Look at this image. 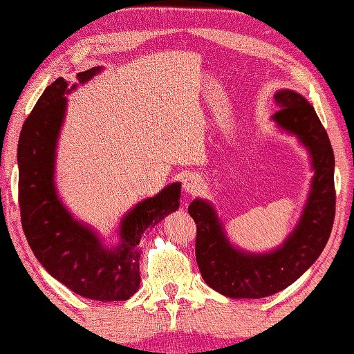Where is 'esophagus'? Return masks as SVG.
<instances>
[{
    "instance_id": "esophagus-1",
    "label": "esophagus",
    "mask_w": 354,
    "mask_h": 354,
    "mask_svg": "<svg viewBox=\"0 0 354 354\" xmlns=\"http://www.w3.org/2000/svg\"><path fill=\"white\" fill-rule=\"evenodd\" d=\"M183 192L188 194H196L203 187V178L198 176V174H188V176L183 178L182 182Z\"/></svg>"
}]
</instances>
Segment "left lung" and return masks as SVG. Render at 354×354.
Here are the masks:
<instances>
[{"label":"left lung","mask_w":354,"mask_h":354,"mask_svg":"<svg viewBox=\"0 0 354 354\" xmlns=\"http://www.w3.org/2000/svg\"><path fill=\"white\" fill-rule=\"evenodd\" d=\"M274 100L279 110L273 121L306 147L315 171L294 232L271 252H244L230 243L211 203L198 198L188 206L196 223V262L203 279L230 299H262L288 288L316 262L334 225L335 160L327 132L299 92L278 91Z\"/></svg>","instance_id":"1"}]
</instances>
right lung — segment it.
I'll return each instance as SVG.
<instances>
[{
    "label": "right lung",
    "instance_id": "add662e5",
    "mask_svg": "<svg viewBox=\"0 0 354 354\" xmlns=\"http://www.w3.org/2000/svg\"><path fill=\"white\" fill-rule=\"evenodd\" d=\"M104 68L78 73L84 84ZM70 88L64 78L44 89L22 126L17 147L20 220L35 257L46 271L81 297L99 301L127 300L140 284V239L145 230L178 209L180 183L136 204L121 220L116 248H105L88 225L73 218L54 185L55 148Z\"/></svg>",
    "mask_w": 354,
    "mask_h": 354
}]
</instances>
